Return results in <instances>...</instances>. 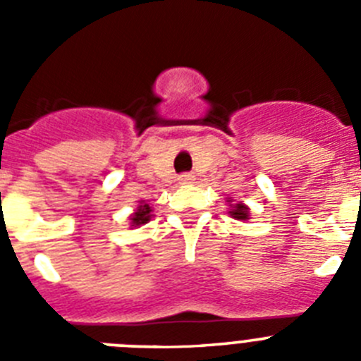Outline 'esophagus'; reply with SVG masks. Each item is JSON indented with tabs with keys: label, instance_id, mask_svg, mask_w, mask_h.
<instances>
[{
	"label": "esophagus",
	"instance_id": "obj_1",
	"mask_svg": "<svg viewBox=\"0 0 361 361\" xmlns=\"http://www.w3.org/2000/svg\"><path fill=\"white\" fill-rule=\"evenodd\" d=\"M178 180H180V184H191L193 180H195V177L191 173H183L180 177H178Z\"/></svg>",
	"mask_w": 361,
	"mask_h": 361
}]
</instances>
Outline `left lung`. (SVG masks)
<instances>
[{
  "label": "left lung",
  "instance_id": "obj_1",
  "mask_svg": "<svg viewBox=\"0 0 361 361\" xmlns=\"http://www.w3.org/2000/svg\"><path fill=\"white\" fill-rule=\"evenodd\" d=\"M229 213H231L233 219H237V220L247 219V208H245L244 204H235V206H233V209Z\"/></svg>",
  "mask_w": 361,
  "mask_h": 361
}]
</instances>
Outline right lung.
Instances as JSON below:
<instances>
[{
    "label": "right lung",
    "mask_w": 361,
    "mask_h": 361,
    "mask_svg": "<svg viewBox=\"0 0 361 361\" xmlns=\"http://www.w3.org/2000/svg\"><path fill=\"white\" fill-rule=\"evenodd\" d=\"M148 220H149V206L148 204H142V206H139V209L132 215V224L141 226V224H146Z\"/></svg>",
    "instance_id": "right-lung-1"
}]
</instances>
